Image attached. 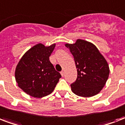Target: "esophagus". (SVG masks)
<instances>
[{
  "instance_id": "34e87169",
  "label": "esophagus",
  "mask_w": 125,
  "mask_h": 125,
  "mask_svg": "<svg viewBox=\"0 0 125 125\" xmlns=\"http://www.w3.org/2000/svg\"><path fill=\"white\" fill-rule=\"evenodd\" d=\"M60 73H61V75H62V76H64V71H62L60 72Z\"/></svg>"
}]
</instances>
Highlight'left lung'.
<instances>
[{
  "instance_id": "1",
  "label": "left lung",
  "mask_w": 125,
  "mask_h": 125,
  "mask_svg": "<svg viewBox=\"0 0 125 125\" xmlns=\"http://www.w3.org/2000/svg\"><path fill=\"white\" fill-rule=\"evenodd\" d=\"M74 58L77 78L71 85L75 95L90 97L103 89L110 74L108 63L94 44L78 39L73 44L65 43Z\"/></svg>"
}]
</instances>
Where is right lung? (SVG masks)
Wrapping results in <instances>:
<instances>
[{"label":"right lung","mask_w":125,"mask_h":125,"mask_svg":"<svg viewBox=\"0 0 125 125\" xmlns=\"http://www.w3.org/2000/svg\"><path fill=\"white\" fill-rule=\"evenodd\" d=\"M55 46L56 43L50 46L36 44L24 53L17 65L16 82L30 96L42 98L51 94L62 77L49 60Z\"/></svg>","instance_id":"right-lung-1"}]
</instances>
